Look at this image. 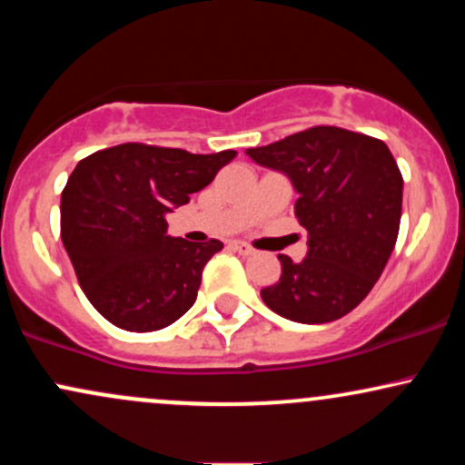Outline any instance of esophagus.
<instances>
[{"mask_svg":"<svg viewBox=\"0 0 465 465\" xmlns=\"http://www.w3.org/2000/svg\"><path fill=\"white\" fill-rule=\"evenodd\" d=\"M229 247H232L233 251H238L240 255H251V253H253V247H251V244H247V242H240V240H233V242L229 244Z\"/></svg>","mask_w":465,"mask_h":465,"instance_id":"34e87169","label":"esophagus"}]
</instances>
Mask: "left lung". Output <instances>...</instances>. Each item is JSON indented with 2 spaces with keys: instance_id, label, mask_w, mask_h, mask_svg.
<instances>
[{
  "instance_id": "obj_1",
  "label": "left lung",
  "mask_w": 465,
  "mask_h": 465,
  "mask_svg": "<svg viewBox=\"0 0 465 465\" xmlns=\"http://www.w3.org/2000/svg\"><path fill=\"white\" fill-rule=\"evenodd\" d=\"M255 163L295 185V216L308 232L300 264L282 253V275L260 291L297 323H328L354 311L385 271L402 216V174L387 143L339 126H312L249 148Z\"/></svg>"
}]
</instances>
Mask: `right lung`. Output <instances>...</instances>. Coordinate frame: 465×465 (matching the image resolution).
Listing matches in <instances>:
<instances>
[{"label": "right lung", "instance_id": "right-lung-1", "mask_svg": "<svg viewBox=\"0 0 465 465\" xmlns=\"http://www.w3.org/2000/svg\"><path fill=\"white\" fill-rule=\"evenodd\" d=\"M233 157L129 142L78 162L61 194V238L80 288L106 322L153 332L190 311L223 242L165 236V214Z\"/></svg>", "mask_w": 465, "mask_h": 465}]
</instances>
